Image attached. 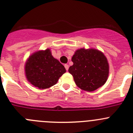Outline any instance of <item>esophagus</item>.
<instances>
[{
  "mask_svg": "<svg viewBox=\"0 0 133 133\" xmlns=\"http://www.w3.org/2000/svg\"><path fill=\"white\" fill-rule=\"evenodd\" d=\"M64 67H65L66 70H69V64H64Z\"/></svg>",
  "mask_w": 133,
  "mask_h": 133,
  "instance_id": "esophagus-1",
  "label": "esophagus"
}]
</instances>
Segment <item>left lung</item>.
<instances>
[{"label": "left lung", "mask_w": 133, "mask_h": 133, "mask_svg": "<svg viewBox=\"0 0 133 133\" xmlns=\"http://www.w3.org/2000/svg\"><path fill=\"white\" fill-rule=\"evenodd\" d=\"M73 65L69 72L77 86L86 91H93L107 82L109 64L102 51L93 48L77 50L72 57Z\"/></svg>", "instance_id": "1"}]
</instances>
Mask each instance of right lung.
Masks as SVG:
<instances>
[{
    "label": "right lung",
    "mask_w": 133,
    "mask_h": 133,
    "mask_svg": "<svg viewBox=\"0 0 133 133\" xmlns=\"http://www.w3.org/2000/svg\"><path fill=\"white\" fill-rule=\"evenodd\" d=\"M65 72L64 66L53 57L49 48L35 51L25 62L26 79L40 89H48L55 85Z\"/></svg>",
    "instance_id": "add662e5"
}]
</instances>
